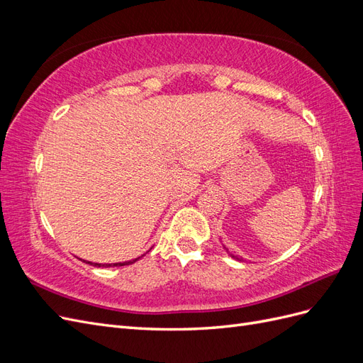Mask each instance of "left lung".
<instances>
[{
    "instance_id": "1",
    "label": "left lung",
    "mask_w": 363,
    "mask_h": 363,
    "mask_svg": "<svg viewBox=\"0 0 363 363\" xmlns=\"http://www.w3.org/2000/svg\"><path fill=\"white\" fill-rule=\"evenodd\" d=\"M223 247H224V250H225V251H227V252H228V255H230V256H232V257H233V259H238V260H244V259H242V257H238V256H236V255H233V252H230V251H228V248H227V247H225V245H223Z\"/></svg>"
}]
</instances>
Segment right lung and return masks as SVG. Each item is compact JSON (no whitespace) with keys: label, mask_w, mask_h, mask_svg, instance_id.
I'll return each instance as SVG.
<instances>
[{"label":"right lung","mask_w":363,"mask_h":363,"mask_svg":"<svg viewBox=\"0 0 363 363\" xmlns=\"http://www.w3.org/2000/svg\"><path fill=\"white\" fill-rule=\"evenodd\" d=\"M138 259L140 257H136L133 260H128V262H118V263H92V262H86V263H91V265H95V267H124V265H131V263H135Z\"/></svg>","instance_id":"add662e5"}]
</instances>
